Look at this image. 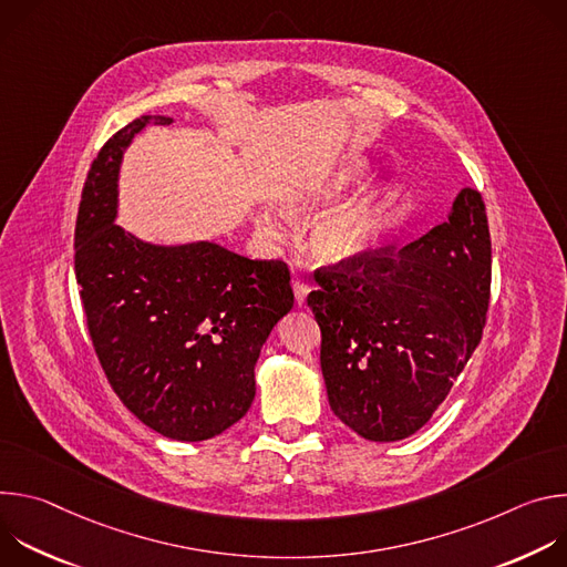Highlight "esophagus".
Instances as JSON below:
<instances>
[{
	"mask_svg": "<svg viewBox=\"0 0 567 567\" xmlns=\"http://www.w3.org/2000/svg\"><path fill=\"white\" fill-rule=\"evenodd\" d=\"M291 287H293V296H296V302H298V305H305V300H307V293H309V287H307L302 280H293V282H291Z\"/></svg>",
	"mask_w": 567,
	"mask_h": 567,
	"instance_id": "obj_1",
	"label": "esophagus"
}]
</instances>
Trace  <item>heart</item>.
I'll return each instance as SVG.
<instances>
[{"instance_id": "obj_1", "label": "heart", "mask_w": 567, "mask_h": 567, "mask_svg": "<svg viewBox=\"0 0 567 567\" xmlns=\"http://www.w3.org/2000/svg\"><path fill=\"white\" fill-rule=\"evenodd\" d=\"M370 168L363 154L346 152L332 164L278 188L276 202L287 217H313L307 237L318 262L352 265L372 254L392 230L399 210L394 186L377 182L347 199L368 179ZM254 221L262 235H280V224L267 206L256 208Z\"/></svg>"}]
</instances>
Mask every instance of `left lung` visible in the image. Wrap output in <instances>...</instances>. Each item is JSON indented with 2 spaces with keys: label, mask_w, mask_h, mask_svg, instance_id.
Here are the masks:
<instances>
[{
  "label": "left lung",
  "mask_w": 567,
  "mask_h": 567,
  "mask_svg": "<svg viewBox=\"0 0 567 567\" xmlns=\"http://www.w3.org/2000/svg\"><path fill=\"white\" fill-rule=\"evenodd\" d=\"M307 305L320 326V370L334 415L370 442L417 433L482 339L492 239L477 190L403 249L316 271Z\"/></svg>",
  "instance_id": "8db88e82"
}]
</instances>
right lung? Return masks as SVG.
<instances>
[{
    "label": "right lung",
    "mask_w": 567,
    "mask_h": 567,
    "mask_svg": "<svg viewBox=\"0 0 567 567\" xmlns=\"http://www.w3.org/2000/svg\"><path fill=\"white\" fill-rule=\"evenodd\" d=\"M141 116L99 152L75 219V280L99 361L125 406L179 442L224 433L251 409L256 363L291 311L289 269L215 241L152 245L116 224L123 152Z\"/></svg>",
    "instance_id": "obj_1"
}]
</instances>
